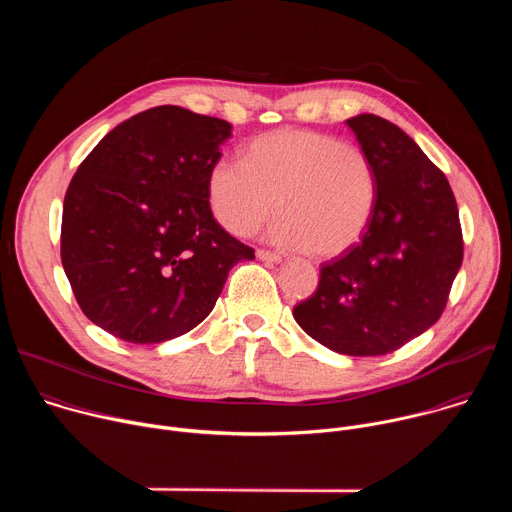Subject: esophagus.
Masks as SVG:
<instances>
[{
	"mask_svg": "<svg viewBox=\"0 0 512 512\" xmlns=\"http://www.w3.org/2000/svg\"><path fill=\"white\" fill-rule=\"evenodd\" d=\"M257 259L267 261V263H281V255L271 253V251H265V249H257Z\"/></svg>",
	"mask_w": 512,
	"mask_h": 512,
	"instance_id": "esophagus-1",
	"label": "esophagus"
}]
</instances>
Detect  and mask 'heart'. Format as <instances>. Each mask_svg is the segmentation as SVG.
<instances>
[{"mask_svg":"<svg viewBox=\"0 0 512 512\" xmlns=\"http://www.w3.org/2000/svg\"><path fill=\"white\" fill-rule=\"evenodd\" d=\"M208 204L233 235L255 231L273 204L269 239L330 259L354 247L377 204V172L354 143L308 129H277L253 139L245 162L221 158L208 170Z\"/></svg>","mask_w":512,"mask_h":512,"instance_id":"1","label":"heart"}]
</instances>
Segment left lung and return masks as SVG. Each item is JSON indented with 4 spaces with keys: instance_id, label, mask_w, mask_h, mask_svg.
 Here are the masks:
<instances>
[{
    "instance_id": "left-lung-1",
    "label": "left lung",
    "mask_w": 512,
    "mask_h": 512,
    "mask_svg": "<svg viewBox=\"0 0 512 512\" xmlns=\"http://www.w3.org/2000/svg\"><path fill=\"white\" fill-rule=\"evenodd\" d=\"M346 123L377 172L375 212L360 243L322 265L294 318L338 354L379 356L440 320L464 243L450 182L419 145L379 115Z\"/></svg>"
}]
</instances>
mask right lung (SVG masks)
<instances>
[{
    "instance_id": "right-lung-1",
    "label": "right lung",
    "mask_w": 512,
    "mask_h": 512,
    "mask_svg": "<svg viewBox=\"0 0 512 512\" xmlns=\"http://www.w3.org/2000/svg\"><path fill=\"white\" fill-rule=\"evenodd\" d=\"M231 123L162 105L111 129L64 196L60 257L85 316L133 344L196 328L255 259L214 221L206 180Z\"/></svg>"
}]
</instances>
